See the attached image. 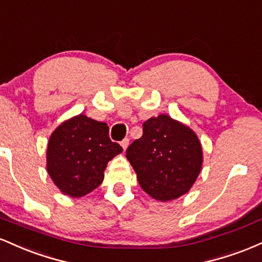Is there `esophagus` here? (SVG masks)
<instances>
[{
    "instance_id": "obj_1",
    "label": "esophagus",
    "mask_w": 262,
    "mask_h": 262,
    "mask_svg": "<svg viewBox=\"0 0 262 262\" xmlns=\"http://www.w3.org/2000/svg\"><path fill=\"white\" fill-rule=\"evenodd\" d=\"M121 145H122V148L124 149V150L128 148V145H129V139H128V138H124V139L121 141Z\"/></svg>"
}]
</instances>
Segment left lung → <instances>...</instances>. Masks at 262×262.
I'll return each mask as SVG.
<instances>
[{
	"label": "left lung",
	"mask_w": 262,
	"mask_h": 262,
	"mask_svg": "<svg viewBox=\"0 0 262 262\" xmlns=\"http://www.w3.org/2000/svg\"><path fill=\"white\" fill-rule=\"evenodd\" d=\"M140 187L155 200H176L192 187L202 167L197 135L166 114L143 124V135L127 149Z\"/></svg>",
	"instance_id": "8db88e82"
}]
</instances>
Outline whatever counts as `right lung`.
<instances>
[{"label":"right lung","instance_id":"1","mask_svg":"<svg viewBox=\"0 0 262 262\" xmlns=\"http://www.w3.org/2000/svg\"><path fill=\"white\" fill-rule=\"evenodd\" d=\"M108 125L79 114L59 125L48 143L47 170L60 191L79 198L103 181L108 161L123 151Z\"/></svg>","mask_w":262,"mask_h":262}]
</instances>
